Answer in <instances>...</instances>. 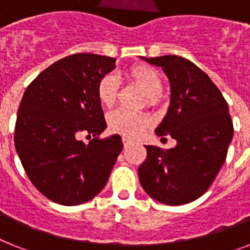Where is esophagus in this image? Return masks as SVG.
Wrapping results in <instances>:
<instances>
[{
    "mask_svg": "<svg viewBox=\"0 0 250 250\" xmlns=\"http://www.w3.org/2000/svg\"><path fill=\"white\" fill-rule=\"evenodd\" d=\"M123 144H124V146L127 147L129 145L132 144V140H130L129 138H123Z\"/></svg>",
    "mask_w": 250,
    "mask_h": 250,
    "instance_id": "obj_1",
    "label": "esophagus"
}]
</instances>
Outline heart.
I'll return each instance as SVG.
<instances>
[{"label":"heart","mask_w":250,"mask_h":250,"mask_svg":"<svg viewBox=\"0 0 250 250\" xmlns=\"http://www.w3.org/2000/svg\"><path fill=\"white\" fill-rule=\"evenodd\" d=\"M126 77L145 92V101L147 105H156L159 95L163 90V77L158 70L147 65H135L126 72ZM118 79L114 75H105L101 77L96 87V95L101 105L111 107L118 99ZM107 124L111 131L132 138L149 126L150 118L144 112L118 109L110 112Z\"/></svg>","instance_id":"b5f03b06"}]
</instances>
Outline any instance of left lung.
Masks as SVG:
<instances>
[{"instance_id": "left-lung-1", "label": "left lung", "mask_w": 250, "mask_h": 250, "mask_svg": "<svg viewBox=\"0 0 250 250\" xmlns=\"http://www.w3.org/2000/svg\"><path fill=\"white\" fill-rule=\"evenodd\" d=\"M141 59L163 67L169 79L170 106L155 132L178 144L167 150L145 146L140 184L163 204H187L209 189L227 159L234 132L228 104L210 77L189 60L176 55Z\"/></svg>"}]
</instances>
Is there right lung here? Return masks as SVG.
<instances>
[{
    "label": "right lung",
    "instance_id": "obj_1",
    "mask_svg": "<svg viewBox=\"0 0 250 250\" xmlns=\"http://www.w3.org/2000/svg\"><path fill=\"white\" fill-rule=\"evenodd\" d=\"M116 59L75 54L59 60L27 86L15 126V146L37 190L61 205L98 195L123 150L120 135L100 139L106 121L96 87ZM83 133L94 138L85 145Z\"/></svg>",
    "mask_w": 250,
    "mask_h": 250
}]
</instances>
